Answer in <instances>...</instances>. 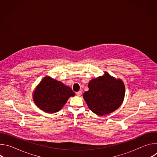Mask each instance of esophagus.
<instances>
[{
	"label": "esophagus",
	"instance_id": "esophagus-1",
	"mask_svg": "<svg viewBox=\"0 0 157 157\" xmlns=\"http://www.w3.org/2000/svg\"><path fill=\"white\" fill-rule=\"evenodd\" d=\"M76 94L78 96H80L81 94H82V92L81 91H78V92H76Z\"/></svg>",
	"mask_w": 157,
	"mask_h": 157
}]
</instances>
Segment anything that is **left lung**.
Returning a JSON list of instances; mask_svg holds the SVG:
<instances>
[{
  "label": "left lung",
  "mask_w": 157,
  "mask_h": 157,
  "mask_svg": "<svg viewBox=\"0 0 157 157\" xmlns=\"http://www.w3.org/2000/svg\"><path fill=\"white\" fill-rule=\"evenodd\" d=\"M89 91L83 94L88 107L94 114L102 116L113 113L122 103L125 86L121 79L110 76L107 72L88 84Z\"/></svg>",
  "instance_id": "obj_1"
}]
</instances>
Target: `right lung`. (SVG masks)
Listing matches in <instances>:
<instances>
[{"label": "right lung", "mask_w": 157, "mask_h": 157, "mask_svg": "<svg viewBox=\"0 0 157 157\" xmlns=\"http://www.w3.org/2000/svg\"><path fill=\"white\" fill-rule=\"evenodd\" d=\"M75 95L70 87L47 76L35 89L33 100L40 109L52 114L60 110L69 98Z\"/></svg>", "instance_id": "add662e5"}]
</instances>
